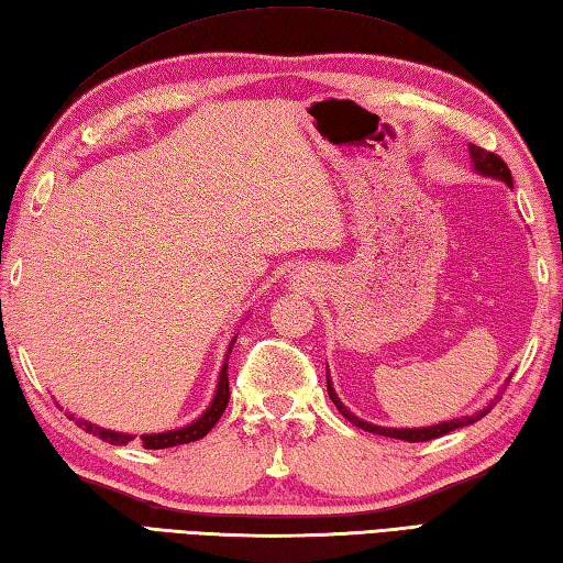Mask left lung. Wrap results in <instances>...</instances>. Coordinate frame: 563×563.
I'll return each mask as SVG.
<instances>
[{
    "label": "left lung",
    "instance_id": "left-lung-1",
    "mask_svg": "<svg viewBox=\"0 0 563 563\" xmlns=\"http://www.w3.org/2000/svg\"><path fill=\"white\" fill-rule=\"evenodd\" d=\"M470 154H472V162H474V169H476V172L484 174V176L498 178V181H504V184H508V186L512 188V176H510L508 164H506L504 159H500L498 154H494V152H486V150L476 147V145H470ZM508 382H510V379H508ZM327 387H329V397H331V401L336 404V409L341 411V416L349 418V421H351L353 426L367 430V433L385 435V438H397V440H406V442H426V440H435V438H440V435L452 433V430H457V428L472 426V423L479 421V418H484L488 411H492L494 406H496V401L500 399V391H498V394H496V399H494L492 404H488L486 409L476 411V413H472V416L452 418V421L438 423V426H428V428H385V426H373V423H367V421H363V418H357V416H353L349 409H345L343 401L336 397V391H333V387H331V379H329V375H327Z\"/></svg>",
    "mask_w": 563,
    "mask_h": 563
}]
</instances>
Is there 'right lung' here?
Listing matches in <instances>:
<instances>
[{"label": "right lung", "mask_w": 563, "mask_h": 563, "mask_svg": "<svg viewBox=\"0 0 563 563\" xmlns=\"http://www.w3.org/2000/svg\"><path fill=\"white\" fill-rule=\"evenodd\" d=\"M234 341L230 343V349H227V357H230L232 349H234ZM227 357H224V365L220 369V382H218V389H214V397L210 401V406L206 409L200 418H196L194 423H188L184 428H176V430H166V433H145L140 435V442L145 450H164V448H176V445H186V442H194L206 438L212 426L220 421V416L227 409V401H230V379H227ZM75 418V416H69ZM87 433L99 435L103 442H111V445H128L130 440H135V435L130 433H118V430H109V428H101V426H93L89 421H77Z\"/></svg>", "instance_id": "right-lung-1"}]
</instances>
